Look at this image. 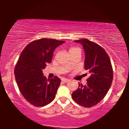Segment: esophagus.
Instances as JSON below:
<instances>
[{"label":"esophagus","instance_id":"1","mask_svg":"<svg viewBox=\"0 0 129 129\" xmlns=\"http://www.w3.org/2000/svg\"><path fill=\"white\" fill-rule=\"evenodd\" d=\"M61 80L63 81V82H64V83H66V82H69V80L68 79H61Z\"/></svg>","mask_w":129,"mask_h":129}]
</instances>
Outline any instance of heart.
<instances>
[{"label":"heart","instance_id":"1","mask_svg":"<svg viewBox=\"0 0 129 129\" xmlns=\"http://www.w3.org/2000/svg\"><path fill=\"white\" fill-rule=\"evenodd\" d=\"M76 49V48H75V47H72V48L70 49L69 52H70V51H72V50H75V49Z\"/></svg>","mask_w":129,"mask_h":129}]
</instances>
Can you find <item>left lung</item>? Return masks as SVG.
Returning <instances> with one entry per match:
<instances>
[{
	"mask_svg": "<svg viewBox=\"0 0 129 129\" xmlns=\"http://www.w3.org/2000/svg\"><path fill=\"white\" fill-rule=\"evenodd\" d=\"M84 50V69L90 73L87 84H79L72 94L73 100L82 106L91 107L105 98L112 84L113 72L108 54L103 48L88 39L75 41Z\"/></svg>",
	"mask_w": 129,
	"mask_h": 129,
	"instance_id": "1",
	"label": "left lung"
}]
</instances>
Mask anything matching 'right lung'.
Returning a JSON list of instances; mask_svg holds the SVG:
<instances>
[{
    "instance_id": "1",
    "label": "right lung",
    "mask_w": 129,
    "mask_h": 129,
    "mask_svg": "<svg viewBox=\"0 0 129 129\" xmlns=\"http://www.w3.org/2000/svg\"><path fill=\"white\" fill-rule=\"evenodd\" d=\"M64 42L41 39L28 44L20 54L15 68V79L21 94L35 106L48 105L55 98L60 79H47L43 69L52 61L54 49Z\"/></svg>"
}]
</instances>
